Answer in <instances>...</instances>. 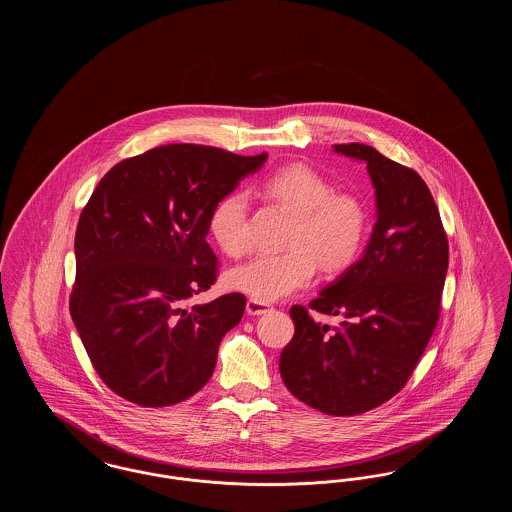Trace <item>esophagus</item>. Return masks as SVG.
<instances>
[{
    "label": "esophagus",
    "mask_w": 512,
    "mask_h": 512,
    "mask_svg": "<svg viewBox=\"0 0 512 512\" xmlns=\"http://www.w3.org/2000/svg\"><path fill=\"white\" fill-rule=\"evenodd\" d=\"M245 311H247V315L259 317V315H265L270 311V305L263 303V301H257V299H249L247 305H245Z\"/></svg>",
    "instance_id": "34e87169"
}]
</instances>
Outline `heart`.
Listing matches in <instances>:
<instances>
[{
  "label": "heart",
  "mask_w": 512,
  "mask_h": 512,
  "mask_svg": "<svg viewBox=\"0 0 512 512\" xmlns=\"http://www.w3.org/2000/svg\"><path fill=\"white\" fill-rule=\"evenodd\" d=\"M263 190L295 215L290 249L261 253L232 268L230 288L268 303L309 286L317 265L324 272L351 265L366 232L365 205L355 195L334 192L322 174L305 165L272 172ZM247 215L249 203L244 194L222 197L211 213V236L230 257H240L249 247Z\"/></svg>",
  "instance_id": "1"
}]
</instances>
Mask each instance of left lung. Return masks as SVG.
Here are the masks:
<instances>
[{
  "label": "left lung",
  "mask_w": 512,
  "mask_h": 512,
  "mask_svg": "<svg viewBox=\"0 0 512 512\" xmlns=\"http://www.w3.org/2000/svg\"><path fill=\"white\" fill-rule=\"evenodd\" d=\"M365 161L376 224L363 257L309 309L293 305L295 334L280 355L286 388L332 416L366 413L407 384L438 324L449 245L436 201L418 172L365 144H336ZM341 316L330 329L310 311Z\"/></svg>",
  "instance_id": "8db88e82"
}]
</instances>
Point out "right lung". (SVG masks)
<instances>
[{"label":"right lung","mask_w":512,"mask_h":512,"mask_svg":"<svg viewBox=\"0 0 512 512\" xmlns=\"http://www.w3.org/2000/svg\"><path fill=\"white\" fill-rule=\"evenodd\" d=\"M267 153L169 144L124 159L99 180L74 236L71 317L99 378L142 407H169L201 390L220 340L245 311L242 293L186 309L217 280L207 244L222 197Z\"/></svg>","instance_id":"1"}]
</instances>
